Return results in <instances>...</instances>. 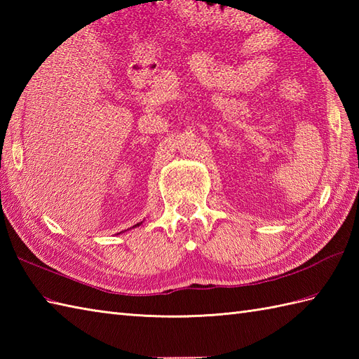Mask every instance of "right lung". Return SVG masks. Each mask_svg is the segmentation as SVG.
Segmentation results:
<instances>
[{"label": "right lung", "mask_w": 359, "mask_h": 359, "mask_svg": "<svg viewBox=\"0 0 359 359\" xmlns=\"http://www.w3.org/2000/svg\"><path fill=\"white\" fill-rule=\"evenodd\" d=\"M142 224H143V222H139V224H135V225H134V226H133V228H135V226H140V225H142ZM128 230H131V228H128Z\"/></svg>", "instance_id": "1"}]
</instances>
